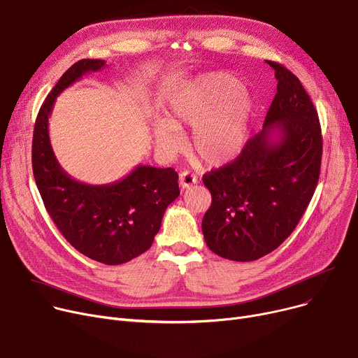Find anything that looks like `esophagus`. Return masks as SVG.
Instances as JSON below:
<instances>
[{"label": "esophagus", "instance_id": "obj_1", "mask_svg": "<svg viewBox=\"0 0 358 358\" xmlns=\"http://www.w3.org/2000/svg\"><path fill=\"white\" fill-rule=\"evenodd\" d=\"M196 182H198L196 176L191 172H182L179 175V185H180V188H183V189L191 188V186L195 185Z\"/></svg>", "mask_w": 358, "mask_h": 358}]
</instances>
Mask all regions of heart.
<instances>
[{
    "instance_id": "heart-1",
    "label": "heart",
    "mask_w": 358,
    "mask_h": 358,
    "mask_svg": "<svg viewBox=\"0 0 358 358\" xmlns=\"http://www.w3.org/2000/svg\"><path fill=\"white\" fill-rule=\"evenodd\" d=\"M227 73H208L182 90L170 105L167 121L152 129L156 147L173 155L182 144L180 128L194 127L191 150L206 164H224L239 155L248 137L250 103Z\"/></svg>"
}]
</instances>
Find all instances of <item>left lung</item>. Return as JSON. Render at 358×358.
Masks as SVG:
<instances>
[{
	"label": "left lung",
	"instance_id": "left-lung-1",
	"mask_svg": "<svg viewBox=\"0 0 358 358\" xmlns=\"http://www.w3.org/2000/svg\"><path fill=\"white\" fill-rule=\"evenodd\" d=\"M277 94L264 128L231 163L202 178L211 207L202 218L207 246L237 262L257 261L293 233L315 194L322 134L300 80L278 62Z\"/></svg>",
	"mask_w": 358,
	"mask_h": 358
}]
</instances>
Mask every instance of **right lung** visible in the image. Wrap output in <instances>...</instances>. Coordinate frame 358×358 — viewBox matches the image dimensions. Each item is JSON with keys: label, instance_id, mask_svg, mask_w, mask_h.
I'll list each match as a JSON object with an SVG mask.
<instances>
[{"label": "right lung", "instance_id": "1", "mask_svg": "<svg viewBox=\"0 0 358 358\" xmlns=\"http://www.w3.org/2000/svg\"><path fill=\"white\" fill-rule=\"evenodd\" d=\"M105 65L103 59H81L62 74L39 109L31 166L45 208L70 245L93 261L119 265L150 249L166 208L180 191L172 167L140 164L117 182L87 185L73 179L59 166L48 131L55 99L84 74Z\"/></svg>", "mask_w": 358, "mask_h": 358}]
</instances>
